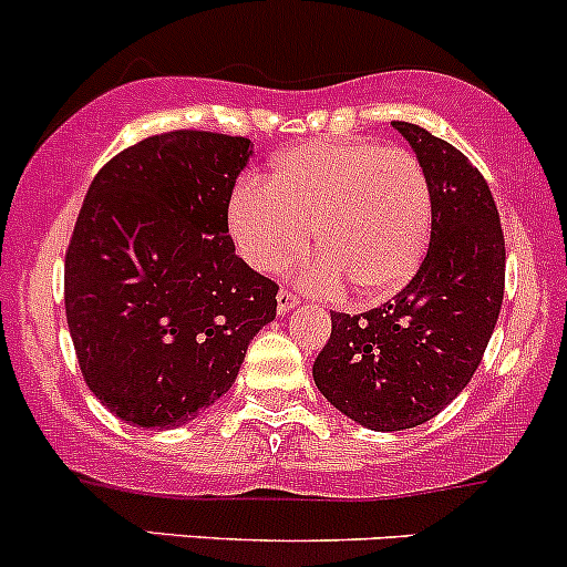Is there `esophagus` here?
<instances>
[{
	"mask_svg": "<svg viewBox=\"0 0 567 567\" xmlns=\"http://www.w3.org/2000/svg\"><path fill=\"white\" fill-rule=\"evenodd\" d=\"M299 296L296 293H290V290H279L277 293V310H279V316H285V312H290L293 310V307H299Z\"/></svg>",
	"mask_w": 567,
	"mask_h": 567,
	"instance_id": "obj_1",
	"label": "esophagus"
}]
</instances>
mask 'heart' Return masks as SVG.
<instances>
[{"label": "heart", "mask_w": 567, "mask_h": 567, "mask_svg": "<svg viewBox=\"0 0 567 567\" xmlns=\"http://www.w3.org/2000/svg\"><path fill=\"white\" fill-rule=\"evenodd\" d=\"M318 251L301 285L334 290L351 282L359 299L403 290L431 247L433 192L420 158L405 147L364 140H320L274 158L266 181H247L227 199V233L238 255L268 274Z\"/></svg>", "instance_id": "obj_1"}]
</instances>
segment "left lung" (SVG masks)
Listing matches in <instances>:
<instances>
[{
  "mask_svg": "<svg viewBox=\"0 0 567 567\" xmlns=\"http://www.w3.org/2000/svg\"><path fill=\"white\" fill-rule=\"evenodd\" d=\"M392 125L431 181V247L392 301L331 312L312 364L320 394L370 431H405L447 409L472 381L505 296V236L485 177L431 131Z\"/></svg>",
  "mask_w": 567,
  "mask_h": 567,
  "instance_id": "left-lung-1",
  "label": "left lung"
}]
</instances>
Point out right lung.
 <instances>
[{
	"label": "right lung",
	"mask_w": 567,
	"mask_h": 567,
	"mask_svg": "<svg viewBox=\"0 0 567 567\" xmlns=\"http://www.w3.org/2000/svg\"><path fill=\"white\" fill-rule=\"evenodd\" d=\"M244 136L167 131L104 164L65 251V316L95 398L136 427L167 431L221 398L277 290L236 255L227 199Z\"/></svg>",
	"instance_id": "right-lung-1"
}]
</instances>
